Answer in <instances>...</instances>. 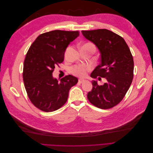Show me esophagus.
<instances>
[{
	"label": "esophagus",
	"mask_w": 153,
	"mask_h": 153,
	"mask_svg": "<svg viewBox=\"0 0 153 153\" xmlns=\"http://www.w3.org/2000/svg\"><path fill=\"white\" fill-rule=\"evenodd\" d=\"M85 82V80H84V79L78 80V83H80V84H82V83H83V82Z\"/></svg>",
	"instance_id": "esophagus-1"
}]
</instances>
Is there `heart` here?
Returning a JSON list of instances; mask_svg holds the SVG:
<instances>
[{
    "instance_id": "obj_1",
    "label": "heart",
    "mask_w": 153,
    "mask_h": 153,
    "mask_svg": "<svg viewBox=\"0 0 153 153\" xmlns=\"http://www.w3.org/2000/svg\"><path fill=\"white\" fill-rule=\"evenodd\" d=\"M84 46L87 47H90L92 48H95L93 44L92 43H86ZM89 69V67L85 65H80V66H77L74 67L72 69V73L74 74L75 75L78 76H81V77H84L86 75L87 71Z\"/></svg>"
}]
</instances>
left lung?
<instances>
[{
  "label": "left lung",
  "instance_id": "1",
  "mask_svg": "<svg viewBox=\"0 0 153 153\" xmlns=\"http://www.w3.org/2000/svg\"><path fill=\"white\" fill-rule=\"evenodd\" d=\"M82 33L100 53L101 62L91 76L106 79L103 85L92 80V89L87 98L98 108H112L122 101L133 80L134 62L130 50L122 37L109 30H82Z\"/></svg>",
  "mask_w": 153,
  "mask_h": 153
}]
</instances>
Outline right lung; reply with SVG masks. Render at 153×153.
Listing matches in <instances>:
<instances>
[{"instance_id":"obj_1","label":"right lung","mask_w":153,"mask_h":153,"mask_svg":"<svg viewBox=\"0 0 153 153\" xmlns=\"http://www.w3.org/2000/svg\"><path fill=\"white\" fill-rule=\"evenodd\" d=\"M79 36L78 31L55 30L40 34L26 54L23 78L29 98L36 107L53 112L66 103L69 91L78 78L71 75L60 82L52 73L64 61V53L71 42Z\"/></svg>"}]
</instances>
